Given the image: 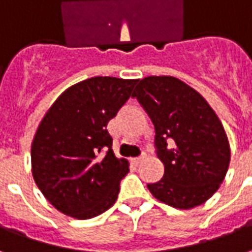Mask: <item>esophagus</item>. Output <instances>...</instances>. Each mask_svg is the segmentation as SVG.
Wrapping results in <instances>:
<instances>
[{
    "label": "esophagus",
    "mask_w": 252,
    "mask_h": 252,
    "mask_svg": "<svg viewBox=\"0 0 252 252\" xmlns=\"http://www.w3.org/2000/svg\"><path fill=\"white\" fill-rule=\"evenodd\" d=\"M142 159H143V157H137V158H132L131 162L133 164H139L140 162H142Z\"/></svg>",
    "instance_id": "34e87169"
}]
</instances>
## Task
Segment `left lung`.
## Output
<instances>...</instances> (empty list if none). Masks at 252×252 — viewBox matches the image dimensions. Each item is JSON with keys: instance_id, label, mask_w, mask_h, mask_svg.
Returning <instances> with one entry per match:
<instances>
[{"instance_id": "left-lung-1", "label": "left lung", "mask_w": 252, "mask_h": 252, "mask_svg": "<svg viewBox=\"0 0 252 252\" xmlns=\"http://www.w3.org/2000/svg\"><path fill=\"white\" fill-rule=\"evenodd\" d=\"M155 126L162 180L148 184L157 200L180 209L204 204L227 174L231 150L221 121L205 98L174 77H146L133 90Z\"/></svg>"}]
</instances>
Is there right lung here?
I'll list each match as a JSON object with an SVG mask.
<instances>
[{
    "mask_svg": "<svg viewBox=\"0 0 252 252\" xmlns=\"http://www.w3.org/2000/svg\"><path fill=\"white\" fill-rule=\"evenodd\" d=\"M137 79L93 77L66 89L51 105L32 142L36 185L67 216L92 219L117 200L128 160L116 158L106 129Z\"/></svg>",
    "mask_w": 252,
    "mask_h": 252,
    "instance_id": "obj_1",
    "label": "right lung"
}]
</instances>
